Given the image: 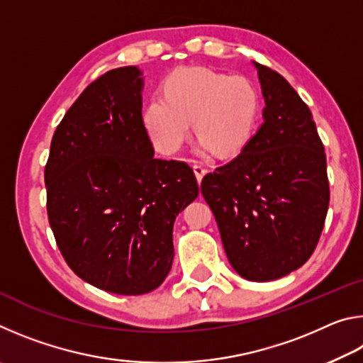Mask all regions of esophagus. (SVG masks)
I'll list each match as a JSON object with an SVG mask.
<instances>
[{
  "label": "esophagus",
  "mask_w": 363,
  "mask_h": 363,
  "mask_svg": "<svg viewBox=\"0 0 363 363\" xmlns=\"http://www.w3.org/2000/svg\"><path fill=\"white\" fill-rule=\"evenodd\" d=\"M192 168H194V173H195L196 181L201 182V179H203V176L206 174V169L201 167V164H199V163H194Z\"/></svg>",
  "instance_id": "34e87169"
}]
</instances>
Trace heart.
I'll use <instances>...</instances> for the list:
<instances>
[{"label":"heart","mask_w":363,"mask_h":363,"mask_svg":"<svg viewBox=\"0 0 363 363\" xmlns=\"http://www.w3.org/2000/svg\"><path fill=\"white\" fill-rule=\"evenodd\" d=\"M257 115L259 96L247 77L184 67L164 82L163 99L155 97L147 104L143 120L160 152L179 150L194 120L201 147L219 157H230L248 145Z\"/></svg>","instance_id":"heart-1"}]
</instances>
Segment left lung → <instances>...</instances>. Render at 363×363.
<instances>
[{
	"label": "left lung",
	"mask_w": 363,
	"mask_h": 363,
	"mask_svg": "<svg viewBox=\"0 0 363 363\" xmlns=\"http://www.w3.org/2000/svg\"><path fill=\"white\" fill-rule=\"evenodd\" d=\"M255 67L266 102L262 125L232 162L203 177L201 194L235 272L251 281H270L314 253L330 187L309 107L280 73Z\"/></svg>",
	"instance_id": "1"
}]
</instances>
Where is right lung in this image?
<instances>
[{
  "instance_id": "add662e5",
  "label": "right lung",
  "mask_w": 363,
  "mask_h": 363,
  "mask_svg": "<svg viewBox=\"0 0 363 363\" xmlns=\"http://www.w3.org/2000/svg\"><path fill=\"white\" fill-rule=\"evenodd\" d=\"M140 75L120 67L91 83L54 133L45 168L65 262L93 286L130 296L167 279L176 216L199 196L187 163L153 157Z\"/></svg>"
}]
</instances>
